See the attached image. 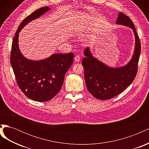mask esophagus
<instances>
[{"label": "esophagus", "instance_id": "34e87169", "mask_svg": "<svg viewBox=\"0 0 149 149\" xmlns=\"http://www.w3.org/2000/svg\"><path fill=\"white\" fill-rule=\"evenodd\" d=\"M74 61H75L76 62H79V61H80V56H79V55L76 56L74 57Z\"/></svg>", "mask_w": 149, "mask_h": 149}]
</instances>
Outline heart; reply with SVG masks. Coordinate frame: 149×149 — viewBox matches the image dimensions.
<instances>
[{
	"label": "heart",
	"instance_id": "1",
	"mask_svg": "<svg viewBox=\"0 0 149 149\" xmlns=\"http://www.w3.org/2000/svg\"><path fill=\"white\" fill-rule=\"evenodd\" d=\"M85 30V25L82 23H78L74 26L73 31L76 33L81 34L83 33Z\"/></svg>",
	"mask_w": 149,
	"mask_h": 149
}]
</instances>
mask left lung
<instances>
[{
  "instance_id": "left-lung-1",
  "label": "left lung",
  "mask_w": 149,
  "mask_h": 149,
  "mask_svg": "<svg viewBox=\"0 0 149 149\" xmlns=\"http://www.w3.org/2000/svg\"><path fill=\"white\" fill-rule=\"evenodd\" d=\"M116 24L127 26L133 31L135 47L131 59L127 64L112 67L95 58L89 47L84 50L82 60L84 79L88 91L96 99L107 100L118 95L132 83L137 72L141 53V43L136 28L129 18L120 12Z\"/></svg>"
}]
</instances>
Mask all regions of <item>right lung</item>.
I'll use <instances>...</instances> for the list:
<instances>
[{
  "mask_svg": "<svg viewBox=\"0 0 149 149\" xmlns=\"http://www.w3.org/2000/svg\"><path fill=\"white\" fill-rule=\"evenodd\" d=\"M50 10L44 7L26 17L18 28L12 45L10 63L17 84L26 97L39 102L51 100L60 91L74 58L73 53H53L45 59L32 60L20 52L19 37L22 29Z\"/></svg>",
  "mask_w": 149,
  "mask_h": 149,
  "instance_id": "right-lung-1",
  "label": "right lung"
}]
</instances>
